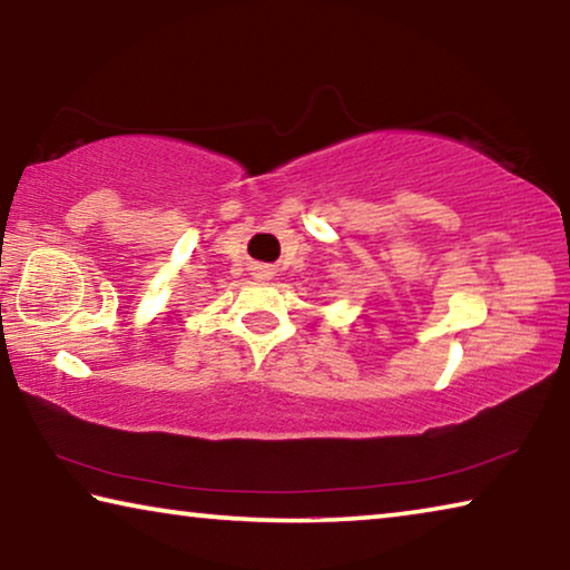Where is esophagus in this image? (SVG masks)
<instances>
[{
  "instance_id": "1",
  "label": "esophagus",
  "mask_w": 570,
  "mask_h": 570,
  "mask_svg": "<svg viewBox=\"0 0 570 570\" xmlns=\"http://www.w3.org/2000/svg\"><path fill=\"white\" fill-rule=\"evenodd\" d=\"M254 276H256V278H262V282H266V278H272V276H274V272H272V268H268V266H262V264H258V266H254Z\"/></svg>"
}]
</instances>
